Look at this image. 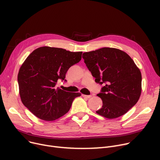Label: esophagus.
I'll use <instances>...</instances> for the list:
<instances>
[{
	"label": "esophagus",
	"mask_w": 160,
	"mask_h": 160,
	"mask_svg": "<svg viewBox=\"0 0 160 160\" xmlns=\"http://www.w3.org/2000/svg\"><path fill=\"white\" fill-rule=\"evenodd\" d=\"M82 97H84V98H91L92 96L91 95H82Z\"/></svg>",
	"instance_id": "esophagus-1"
}]
</instances>
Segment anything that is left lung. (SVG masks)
<instances>
[{"mask_svg":"<svg viewBox=\"0 0 160 160\" xmlns=\"http://www.w3.org/2000/svg\"><path fill=\"white\" fill-rule=\"evenodd\" d=\"M95 82L104 86L97 95L102 100L97 113L115 119L135 105L141 93V73L131 57L122 50L104 47L83 53Z\"/></svg>","mask_w":160,"mask_h":160,"instance_id":"obj_1","label":"left lung"}]
</instances>
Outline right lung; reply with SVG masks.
Here are the masks:
<instances>
[{"mask_svg": "<svg viewBox=\"0 0 160 160\" xmlns=\"http://www.w3.org/2000/svg\"><path fill=\"white\" fill-rule=\"evenodd\" d=\"M82 52L41 47L27 58L18 73L22 104L39 119L52 121L66 114L80 93H70L56 87L63 80L69 67L79 62Z\"/></svg>", "mask_w": 160, "mask_h": 160, "instance_id": "obj_1", "label": "right lung"}]
</instances>
